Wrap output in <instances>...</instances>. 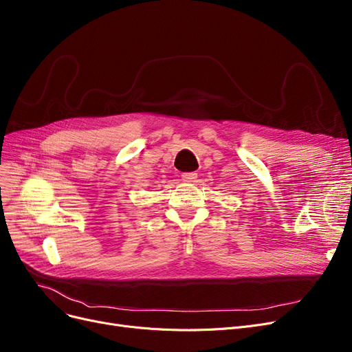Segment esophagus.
<instances>
[{
	"label": "esophagus",
	"instance_id": "1",
	"mask_svg": "<svg viewBox=\"0 0 352 352\" xmlns=\"http://www.w3.org/2000/svg\"><path fill=\"white\" fill-rule=\"evenodd\" d=\"M181 178L187 181V182H195L197 179V174L195 173H182L181 174Z\"/></svg>",
	"mask_w": 352,
	"mask_h": 352
}]
</instances>
